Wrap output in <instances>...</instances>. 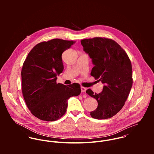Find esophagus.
<instances>
[{
	"label": "esophagus",
	"mask_w": 154,
	"mask_h": 154,
	"mask_svg": "<svg viewBox=\"0 0 154 154\" xmlns=\"http://www.w3.org/2000/svg\"><path fill=\"white\" fill-rule=\"evenodd\" d=\"M81 91H82V92H85L87 89L86 88H85V87H81Z\"/></svg>",
	"instance_id": "obj_1"
}]
</instances>
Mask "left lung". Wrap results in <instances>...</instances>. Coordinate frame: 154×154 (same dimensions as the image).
<instances>
[{
  "instance_id": "1",
  "label": "left lung",
  "mask_w": 154,
  "mask_h": 154,
  "mask_svg": "<svg viewBox=\"0 0 154 154\" xmlns=\"http://www.w3.org/2000/svg\"><path fill=\"white\" fill-rule=\"evenodd\" d=\"M94 66L91 75L104 85L99 94L88 89L86 92L97 100L98 107L90 112L96 119H109L125 104L133 84L131 62L125 51L115 41L95 37L81 41Z\"/></svg>"
}]
</instances>
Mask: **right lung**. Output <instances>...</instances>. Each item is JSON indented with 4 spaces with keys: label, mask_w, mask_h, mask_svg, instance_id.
<instances>
[{
    "label": "right lung",
    "mask_w": 154,
    "mask_h": 154,
    "mask_svg": "<svg viewBox=\"0 0 154 154\" xmlns=\"http://www.w3.org/2000/svg\"><path fill=\"white\" fill-rule=\"evenodd\" d=\"M75 42L54 38L35 45L25 60L22 70V92L25 103L37 118L47 122L59 119L66 112L67 100L79 95L81 85L57 84L63 70L62 53Z\"/></svg>",
    "instance_id": "right-lung-1"
}]
</instances>
